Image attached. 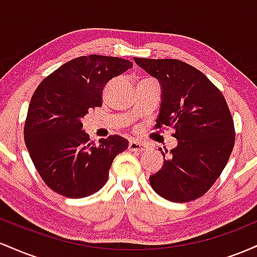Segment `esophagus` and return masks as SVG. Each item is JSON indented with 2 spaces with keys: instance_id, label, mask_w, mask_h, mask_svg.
<instances>
[{
  "instance_id": "1",
  "label": "esophagus",
  "mask_w": 257,
  "mask_h": 257,
  "mask_svg": "<svg viewBox=\"0 0 257 257\" xmlns=\"http://www.w3.org/2000/svg\"><path fill=\"white\" fill-rule=\"evenodd\" d=\"M129 150L135 152H143L147 150V145L144 143H140V141L138 140H131L129 141Z\"/></svg>"
}]
</instances>
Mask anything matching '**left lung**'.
<instances>
[{
    "label": "left lung",
    "mask_w": 257,
    "mask_h": 257,
    "mask_svg": "<svg viewBox=\"0 0 257 257\" xmlns=\"http://www.w3.org/2000/svg\"><path fill=\"white\" fill-rule=\"evenodd\" d=\"M161 84L156 128L172 126L178 145L163 152L150 176L159 196L185 203L204 194L225 169L234 146V124L222 93L196 67L176 59L134 58Z\"/></svg>",
    "instance_id": "1"
}]
</instances>
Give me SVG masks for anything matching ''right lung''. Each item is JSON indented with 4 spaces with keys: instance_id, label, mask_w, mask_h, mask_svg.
<instances>
[{
    "instance_id": "1",
    "label": "right lung",
    "mask_w": 257,
    "mask_h": 257,
    "mask_svg": "<svg viewBox=\"0 0 257 257\" xmlns=\"http://www.w3.org/2000/svg\"><path fill=\"white\" fill-rule=\"evenodd\" d=\"M116 57L91 54L61 65L32 95L24 126L25 144L49 188L67 198H83L106 184L112 162L128 149L119 135L90 141L82 118L101 106L107 82L132 69Z\"/></svg>"
}]
</instances>
